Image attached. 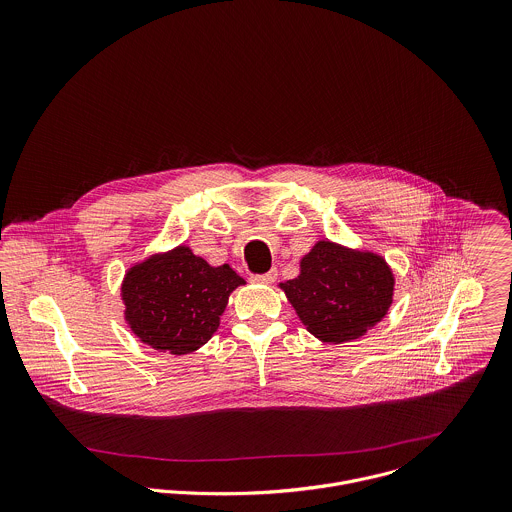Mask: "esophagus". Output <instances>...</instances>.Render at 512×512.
Segmentation results:
<instances>
[{
    "mask_svg": "<svg viewBox=\"0 0 512 512\" xmlns=\"http://www.w3.org/2000/svg\"><path fill=\"white\" fill-rule=\"evenodd\" d=\"M275 279H277V269H271L263 275H251V281L255 283H275Z\"/></svg>",
    "mask_w": 512,
    "mask_h": 512,
    "instance_id": "obj_1",
    "label": "esophagus"
}]
</instances>
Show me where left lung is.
<instances>
[{"mask_svg": "<svg viewBox=\"0 0 512 512\" xmlns=\"http://www.w3.org/2000/svg\"><path fill=\"white\" fill-rule=\"evenodd\" d=\"M395 279L373 253L318 241L300 261V277L281 283L302 324L328 343L361 338L389 310Z\"/></svg>", "mask_w": 512, "mask_h": 512, "instance_id": "left-lung-1", "label": "left lung"}]
</instances>
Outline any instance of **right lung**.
<instances>
[{
	"mask_svg": "<svg viewBox=\"0 0 512 512\" xmlns=\"http://www.w3.org/2000/svg\"><path fill=\"white\" fill-rule=\"evenodd\" d=\"M243 283L229 265L210 267L188 247H176L125 275V320L143 343L186 355L214 336L229 292Z\"/></svg>",
	"mask_w": 512,
	"mask_h": 512,
	"instance_id": "1",
	"label": "right lung"
}]
</instances>
